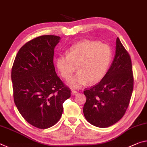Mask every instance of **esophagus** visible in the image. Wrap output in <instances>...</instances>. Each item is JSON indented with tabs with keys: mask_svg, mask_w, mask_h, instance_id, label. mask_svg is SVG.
Segmentation results:
<instances>
[{
	"mask_svg": "<svg viewBox=\"0 0 147 147\" xmlns=\"http://www.w3.org/2000/svg\"><path fill=\"white\" fill-rule=\"evenodd\" d=\"M78 92L77 90H71V94L73 95H76V94H78Z\"/></svg>",
	"mask_w": 147,
	"mask_h": 147,
	"instance_id": "1",
	"label": "esophagus"
}]
</instances>
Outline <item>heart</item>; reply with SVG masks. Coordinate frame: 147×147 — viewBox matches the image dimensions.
<instances>
[{"mask_svg": "<svg viewBox=\"0 0 147 147\" xmlns=\"http://www.w3.org/2000/svg\"><path fill=\"white\" fill-rule=\"evenodd\" d=\"M113 58L109 45L100 42L83 40L69 48L66 55L56 59L60 75L66 80L70 79L78 67L79 73L68 83L74 88H79L86 83H95L104 78Z\"/></svg>", "mask_w": 147, "mask_h": 147, "instance_id": "1", "label": "heart"}]
</instances>
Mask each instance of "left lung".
<instances>
[{"mask_svg":"<svg viewBox=\"0 0 147 147\" xmlns=\"http://www.w3.org/2000/svg\"><path fill=\"white\" fill-rule=\"evenodd\" d=\"M116 53L102 80L85 88V119L94 126L107 128L121 120L128 109L134 88V74L128 52L117 38Z\"/></svg>","mask_w":147,"mask_h":147,"instance_id":"8db88e82","label":"left lung"}]
</instances>
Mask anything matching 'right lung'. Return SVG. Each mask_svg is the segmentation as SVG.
Masks as SVG:
<instances>
[{"instance_id":"obj_1","label":"right lung","mask_w":147,"mask_h":147,"mask_svg":"<svg viewBox=\"0 0 147 147\" xmlns=\"http://www.w3.org/2000/svg\"><path fill=\"white\" fill-rule=\"evenodd\" d=\"M60 37L44 35L28 41L17 54L11 68L14 103L32 126L46 129L57 123L71 90L57 75L55 47Z\"/></svg>"}]
</instances>
